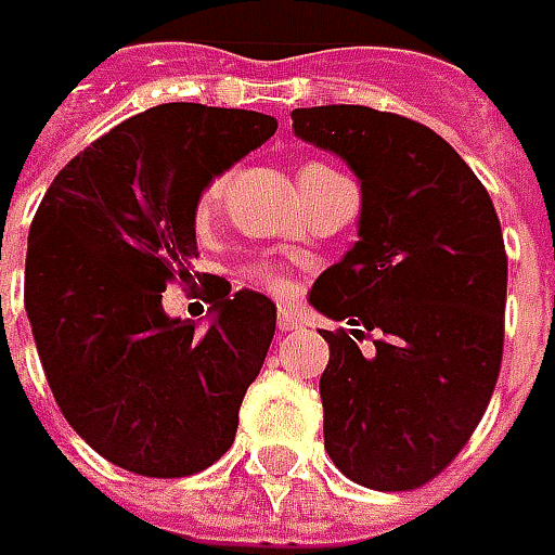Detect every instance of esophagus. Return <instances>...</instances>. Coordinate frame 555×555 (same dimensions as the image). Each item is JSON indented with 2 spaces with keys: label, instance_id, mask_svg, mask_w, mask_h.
Returning a JSON list of instances; mask_svg holds the SVG:
<instances>
[{
  "label": "esophagus",
  "instance_id": "1",
  "mask_svg": "<svg viewBox=\"0 0 555 555\" xmlns=\"http://www.w3.org/2000/svg\"><path fill=\"white\" fill-rule=\"evenodd\" d=\"M296 327H299V314L284 306V309L278 311V331L289 333V331H296Z\"/></svg>",
  "mask_w": 555,
  "mask_h": 555
}]
</instances>
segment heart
Instances as JSON below:
<instances>
[{
    "label": "heart",
    "mask_w": 555,
    "mask_h": 555,
    "mask_svg": "<svg viewBox=\"0 0 555 555\" xmlns=\"http://www.w3.org/2000/svg\"><path fill=\"white\" fill-rule=\"evenodd\" d=\"M222 188H224V179H216V182H209L206 184V191H203V197H201V209H209L212 203L219 201L222 197ZM253 278L262 284L266 289H271V293H287V281L281 278V274H274L271 268H256L253 271Z\"/></svg>",
    "instance_id": "obj_1"
}]
</instances>
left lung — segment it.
Wrapping results in <instances>:
<instances>
[{
    "mask_svg": "<svg viewBox=\"0 0 555 555\" xmlns=\"http://www.w3.org/2000/svg\"><path fill=\"white\" fill-rule=\"evenodd\" d=\"M293 135L361 184L358 241L309 293L377 333L364 356L324 331V448L343 476L408 491L438 476L491 401L503 354L506 253L494 203L433 129L361 104L296 107Z\"/></svg>",
    "mask_w": 555,
    "mask_h": 555,
    "instance_id": "8db88e82",
    "label": "left lung"
}]
</instances>
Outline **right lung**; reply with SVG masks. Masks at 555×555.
<instances>
[{
	"mask_svg": "<svg viewBox=\"0 0 555 555\" xmlns=\"http://www.w3.org/2000/svg\"><path fill=\"white\" fill-rule=\"evenodd\" d=\"M274 129L256 111L157 104L67 163L36 209L24 309L42 371L76 436L129 473L194 476L234 444L278 309L224 293L201 331L163 311V289L191 278L206 184Z\"/></svg>",
	"mask_w": 555,
	"mask_h": 555,
	"instance_id": "right-lung-1",
	"label": "right lung"
}]
</instances>
